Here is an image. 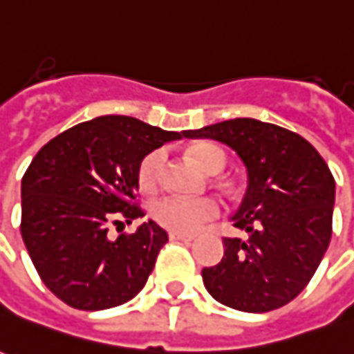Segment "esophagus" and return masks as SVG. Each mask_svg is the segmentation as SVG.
<instances>
[{
    "label": "esophagus",
    "mask_w": 354,
    "mask_h": 354,
    "mask_svg": "<svg viewBox=\"0 0 354 354\" xmlns=\"http://www.w3.org/2000/svg\"><path fill=\"white\" fill-rule=\"evenodd\" d=\"M168 236L172 240H182V242H192L194 240V234H186V232H178V230H170Z\"/></svg>",
    "instance_id": "esophagus-1"
}]
</instances>
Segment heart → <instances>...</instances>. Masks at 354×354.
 <instances>
[{"mask_svg":"<svg viewBox=\"0 0 354 354\" xmlns=\"http://www.w3.org/2000/svg\"><path fill=\"white\" fill-rule=\"evenodd\" d=\"M189 157L209 174H217L227 167L225 151L211 143H199L189 147ZM167 162V153L162 149L151 151L139 165V186L145 192H153L162 180V170ZM218 215V205L211 197H184L167 196L153 203V217L162 227L172 228L178 232H196L201 225Z\"/></svg>","mask_w":354,"mask_h":354,"instance_id":"obj_1","label":"heart"}]
</instances>
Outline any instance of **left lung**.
Wrapping results in <instances>:
<instances>
[{
    "instance_id": "1",
    "label": "left lung",
    "mask_w": 354,
    "mask_h": 354,
    "mask_svg": "<svg viewBox=\"0 0 354 354\" xmlns=\"http://www.w3.org/2000/svg\"><path fill=\"white\" fill-rule=\"evenodd\" d=\"M184 137L228 145L244 162L248 187L230 217L244 232L225 238V256L201 271L217 302L261 314L281 308L308 285L331 240L335 180L304 137L254 118H234Z\"/></svg>"
}]
</instances>
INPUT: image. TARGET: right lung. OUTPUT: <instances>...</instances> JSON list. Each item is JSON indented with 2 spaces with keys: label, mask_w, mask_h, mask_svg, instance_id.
<instances>
[{
  "label": "right lung",
  "mask_w": 354,
  "mask_h": 354,
  "mask_svg": "<svg viewBox=\"0 0 354 354\" xmlns=\"http://www.w3.org/2000/svg\"><path fill=\"white\" fill-rule=\"evenodd\" d=\"M184 131L131 116H100L48 141L21 182V234L44 285L77 310L120 306L145 287L168 240L155 221L108 238L118 218L143 217L133 203L141 160Z\"/></svg>",
  "instance_id": "right-lung-1"
}]
</instances>
